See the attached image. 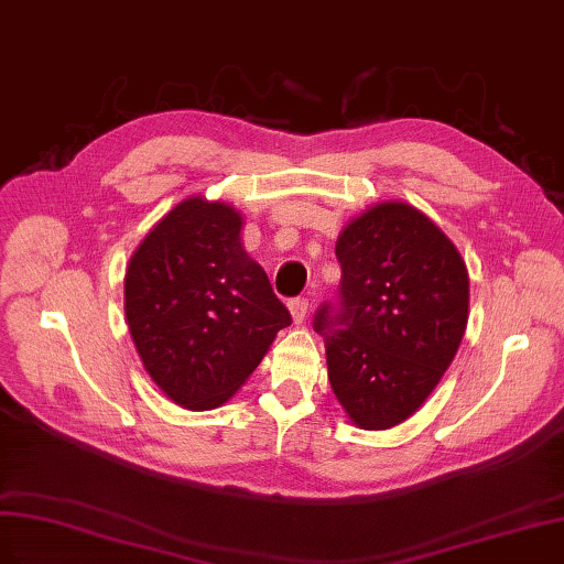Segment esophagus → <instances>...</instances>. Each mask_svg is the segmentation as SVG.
Returning <instances> with one entry per match:
<instances>
[{
	"instance_id": "34e87169",
	"label": "esophagus",
	"mask_w": 564,
	"mask_h": 564,
	"mask_svg": "<svg viewBox=\"0 0 564 564\" xmlns=\"http://www.w3.org/2000/svg\"><path fill=\"white\" fill-rule=\"evenodd\" d=\"M288 307H291V314H293L295 324H302V321L307 318V312H310V300L307 297H295V300H291V304H288Z\"/></svg>"
}]
</instances>
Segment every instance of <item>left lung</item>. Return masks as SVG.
I'll return each mask as SVG.
<instances>
[{
  "label": "left lung",
  "mask_w": 564,
  "mask_h": 564,
  "mask_svg": "<svg viewBox=\"0 0 564 564\" xmlns=\"http://www.w3.org/2000/svg\"><path fill=\"white\" fill-rule=\"evenodd\" d=\"M337 302L321 304L330 388L361 430L404 423L437 388L468 326L470 279L456 246L409 203L351 219L335 243Z\"/></svg>",
  "instance_id": "obj_1"
}]
</instances>
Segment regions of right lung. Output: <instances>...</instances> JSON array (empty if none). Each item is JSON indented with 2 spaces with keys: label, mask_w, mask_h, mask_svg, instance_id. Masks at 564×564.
<instances>
[{
  "label": "right lung",
  "mask_w": 564,
  "mask_h": 564,
  "mask_svg": "<svg viewBox=\"0 0 564 564\" xmlns=\"http://www.w3.org/2000/svg\"><path fill=\"white\" fill-rule=\"evenodd\" d=\"M240 227L231 205L186 198L127 267L124 314L143 368L188 411L229 401L293 321L243 250Z\"/></svg>",
  "instance_id": "right-lung-1"
}]
</instances>
